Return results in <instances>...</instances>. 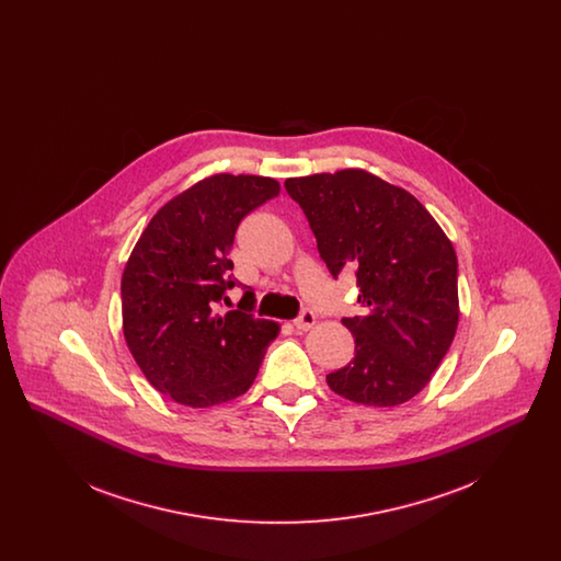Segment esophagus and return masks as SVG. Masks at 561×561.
<instances>
[{"label": "esophagus", "instance_id": "1", "mask_svg": "<svg viewBox=\"0 0 561 561\" xmlns=\"http://www.w3.org/2000/svg\"><path fill=\"white\" fill-rule=\"evenodd\" d=\"M316 321H318V318H316V313L311 309H302L300 316L294 320V328L298 332H307V330H311L316 325Z\"/></svg>", "mask_w": 561, "mask_h": 561}]
</instances>
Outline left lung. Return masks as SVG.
Returning <instances> with one entry per match:
<instances>
[{
	"mask_svg": "<svg viewBox=\"0 0 561 561\" xmlns=\"http://www.w3.org/2000/svg\"><path fill=\"white\" fill-rule=\"evenodd\" d=\"M321 261L336 279L355 267L366 316L343 318L355 357L325 376L364 405H398L421 393L453 345L458 263L453 243L408 191L364 170L288 179Z\"/></svg>",
	"mask_w": 561,
	"mask_h": 561,
	"instance_id": "8db88e82",
	"label": "left lung"
}]
</instances>
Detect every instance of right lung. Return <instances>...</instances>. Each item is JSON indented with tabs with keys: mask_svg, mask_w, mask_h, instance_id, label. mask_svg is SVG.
<instances>
[{
	"mask_svg": "<svg viewBox=\"0 0 561 561\" xmlns=\"http://www.w3.org/2000/svg\"><path fill=\"white\" fill-rule=\"evenodd\" d=\"M275 195L279 183L267 176L216 174L170 199L134 245L124 336L147 380L176 403L208 408L245 393L279 334L277 321L252 313L248 286L222 313L238 286L229 252L241 218Z\"/></svg>",
	"mask_w": 561,
	"mask_h": 561,
	"instance_id": "obj_1",
	"label": "right lung"
}]
</instances>
